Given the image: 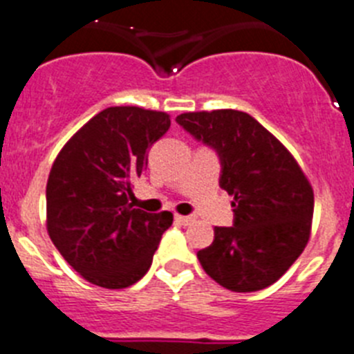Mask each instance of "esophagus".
I'll use <instances>...</instances> for the list:
<instances>
[{
	"label": "esophagus",
	"instance_id": "1",
	"mask_svg": "<svg viewBox=\"0 0 354 354\" xmlns=\"http://www.w3.org/2000/svg\"><path fill=\"white\" fill-rule=\"evenodd\" d=\"M174 218H176L181 225H190L194 221H196V216H192V215H176Z\"/></svg>",
	"mask_w": 354,
	"mask_h": 354
}]
</instances>
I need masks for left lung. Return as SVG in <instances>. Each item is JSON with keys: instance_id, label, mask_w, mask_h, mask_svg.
Segmentation results:
<instances>
[{"instance_id": "obj_1", "label": "left lung", "mask_w": 354, "mask_h": 354, "mask_svg": "<svg viewBox=\"0 0 354 354\" xmlns=\"http://www.w3.org/2000/svg\"><path fill=\"white\" fill-rule=\"evenodd\" d=\"M176 122L218 151L221 189L232 197L234 225L215 227L197 252L222 288L252 292L284 275L312 231L314 190L291 151L250 114L234 109L183 113Z\"/></svg>"}]
</instances>
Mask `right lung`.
<instances>
[{
    "instance_id": "right-lung-1",
    "label": "right lung",
    "mask_w": 354,
    "mask_h": 354,
    "mask_svg": "<svg viewBox=\"0 0 354 354\" xmlns=\"http://www.w3.org/2000/svg\"><path fill=\"white\" fill-rule=\"evenodd\" d=\"M171 127L162 111L107 107L66 141L47 180V232L88 282L123 289L145 277L173 213L132 208V180Z\"/></svg>"
}]
</instances>
